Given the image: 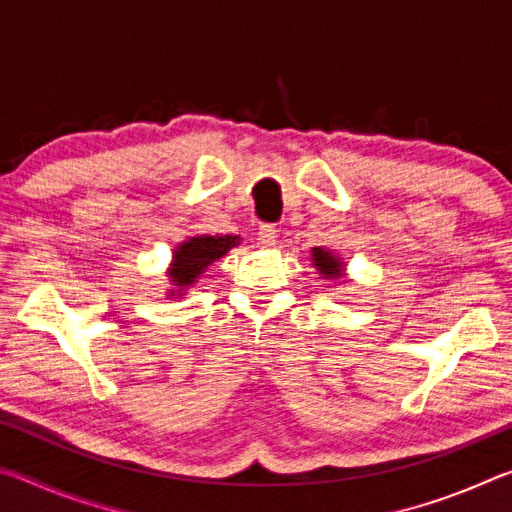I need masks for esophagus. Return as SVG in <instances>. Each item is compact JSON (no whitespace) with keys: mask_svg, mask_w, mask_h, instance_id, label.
I'll use <instances>...</instances> for the list:
<instances>
[{"mask_svg":"<svg viewBox=\"0 0 512 512\" xmlns=\"http://www.w3.org/2000/svg\"><path fill=\"white\" fill-rule=\"evenodd\" d=\"M257 241L262 246H275V241H277V230H275V225H259V230H257Z\"/></svg>","mask_w":512,"mask_h":512,"instance_id":"esophagus-1","label":"esophagus"}]
</instances>
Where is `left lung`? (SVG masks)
Masks as SVG:
<instances>
[{
  "instance_id": "obj_1",
  "label": "left lung",
  "mask_w": 512,
  "mask_h": 512,
  "mask_svg": "<svg viewBox=\"0 0 512 512\" xmlns=\"http://www.w3.org/2000/svg\"><path fill=\"white\" fill-rule=\"evenodd\" d=\"M311 259H314V266L325 277H341L343 275V262L336 255L327 253L323 248L311 250Z\"/></svg>"
}]
</instances>
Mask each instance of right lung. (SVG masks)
Wrapping results in <instances>:
<instances>
[{
	"label": "right lung",
	"mask_w": 512,
	"mask_h": 512,
	"mask_svg": "<svg viewBox=\"0 0 512 512\" xmlns=\"http://www.w3.org/2000/svg\"><path fill=\"white\" fill-rule=\"evenodd\" d=\"M239 244V237H232V235H201V237H189L187 241H183L176 250H173V264H171V271L169 277L173 282V287L176 291H185L187 287H192V284L198 280V275H201L207 266L216 259L223 257L225 253L232 246ZM176 291H171V296ZM183 296V293H180Z\"/></svg>",
	"instance_id": "right-lung-1"
}]
</instances>
